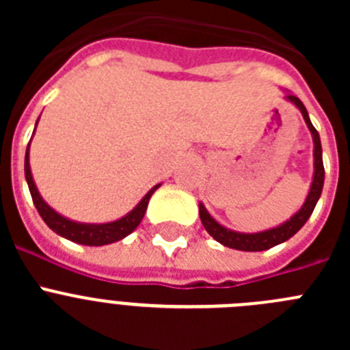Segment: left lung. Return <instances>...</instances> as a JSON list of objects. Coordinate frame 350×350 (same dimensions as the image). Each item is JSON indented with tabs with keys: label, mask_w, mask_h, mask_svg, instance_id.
<instances>
[{
	"label": "left lung",
	"mask_w": 350,
	"mask_h": 350,
	"mask_svg": "<svg viewBox=\"0 0 350 350\" xmlns=\"http://www.w3.org/2000/svg\"><path fill=\"white\" fill-rule=\"evenodd\" d=\"M286 100L289 103L295 105L301 112L303 120L307 124L308 131L312 133V140H314V177H312L310 189H308L307 198H305V203L301 205V208L293 215V217L287 219L282 224L270 228V230L258 231V233H242V231H234L222 226L221 222H217L208 213V210L205 208L202 202H200V219H202V224L205 226L206 233L217 240L219 243H222L224 247H230V249L237 250H245V252H259V250H267L271 247L284 243L286 240H289L291 237H295L299 230L303 228V224L308 221V217L314 212L315 205L319 202L321 193H323L324 185V166H323V147H321V138L317 129L312 126L310 117H308L307 108L305 105L299 101V98L293 96L291 92L286 94Z\"/></svg>",
	"instance_id": "obj_1"
}]
</instances>
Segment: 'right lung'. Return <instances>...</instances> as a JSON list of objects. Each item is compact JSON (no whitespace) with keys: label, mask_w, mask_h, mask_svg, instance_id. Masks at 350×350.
Segmentation results:
<instances>
[{"label":"right lung","mask_w":350,"mask_h":350,"mask_svg":"<svg viewBox=\"0 0 350 350\" xmlns=\"http://www.w3.org/2000/svg\"><path fill=\"white\" fill-rule=\"evenodd\" d=\"M40 120V117H38ZM36 120V124H38ZM35 124V129H36ZM35 133V131H33ZM29 145L27 144L26 148V159H24V175H26L27 187H29L31 198H33V203H35L36 210L42 215V219L45 221V224L51 228L54 233H57L59 237L71 240L75 243H82V245H91V247H101L108 245V243L119 242L122 238L128 237L129 233L137 230L138 224L142 222L145 215V210H147L148 200L156 193L157 187H161V184L154 185L152 189L148 191L144 198H142L138 205L128 212L124 217L117 219L112 222H101V224H91V222H77L71 221V219L64 217L59 212H55L51 205H49L45 200L42 198V194L38 193V187H36L35 180H33V173H31L29 166Z\"/></svg>","instance_id":"1"}]
</instances>
